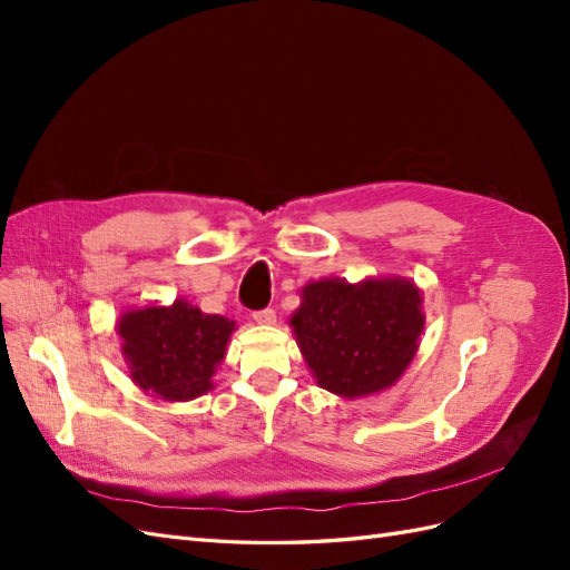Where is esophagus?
Returning a JSON list of instances; mask_svg holds the SVG:
<instances>
[{
    "instance_id": "1",
    "label": "esophagus",
    "mask_w": 570,
    "mask_h": 570,
    "mask_svg": "<svg viewBox=\"0 0 570 570\" xmlns=\"http://www.w3.org/2000/svg\"><path fill=\"white\" fill-rule=\"evenodd\" d=\"M252 318L258 325H273L275 323V312H273V308H258V312L252 314Z\"/></svg>"
}]
</instances>
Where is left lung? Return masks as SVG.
<instances>
[{"mask_svg": "<svg viewBox=\"0 0 570 570\" xmlns=\"http://www.w3.org/2000/svg\"><path fill=\"white\" fill-rule=\"evenodd\" d=\"M289 323L318 385L352 400L390 387L409 366L423 331L421 292L400 278L318 281L302 289Z\"/></svg>", "mask_w": 570, "mask_h": 570, "instance_id": "obj_1", "label": "left lung"}]
</instances>
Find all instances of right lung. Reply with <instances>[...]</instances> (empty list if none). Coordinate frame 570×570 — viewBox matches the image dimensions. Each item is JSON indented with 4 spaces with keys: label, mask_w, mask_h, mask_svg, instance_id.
Segmentation results:
<instances>
[{
    "label": "right lung",
    "mask_w": 570,
    "mask_h": 570,
    "mask_svg": "<svg viewBox=\"0 0 570 570\" xmlns=\"http://www.w3.org/2000/svg\"><path fill=\"white\" fill-rule=\"evenodd\" d=\"M235 323L202 314L187 302L128 312L118 323L130 377L166 402H185L214 387Z\"/></svg>",
    "instance_id": "obj_1"
}]
</instances>
